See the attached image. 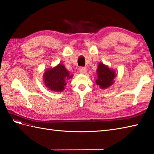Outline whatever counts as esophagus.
Instances as JSON below:
<instances>
[{"mask_svg":"<svg viewBox=\"0 0 154 154\" xmlns=\"http://www.w3.org/2000/svg\"><path fill=\"white\" fill-rule=\"evenodd\" d=\"M87 69H86L85 67H80V69H79L80 73H82V74H85V73L86 72H87Z\"/></svg>","mask_w":154,"mask_h":154,"instance_id":"obj_1","label":"esophagus"}]
</instances>
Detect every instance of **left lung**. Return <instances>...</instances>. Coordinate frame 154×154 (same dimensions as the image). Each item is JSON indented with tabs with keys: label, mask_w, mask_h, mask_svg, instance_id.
<instances>
[{
	"label": "left lung",
	"mask_w": 154,
	"mask_h": 154,
	"mask_svg": "<svg viewBox=\"0 0 154 154\" xmlns=\"http://www.w3.org/2000/svg\"><path fill=\"white\" fill-rule=\"evenodd\" d=\"M98 79L96 80V83L100 87L101 89H105L109 87L113 84V79L116 74L103 63H100L98 65L97 70Z\"/></svg>",
	"instance_id": "left-lung-1"
}]
</instances>
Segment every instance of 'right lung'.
<instances>
[{
	"label": "right lung",
	"mask_w": 154,
	"mask_h": 154,
	"mask_svg": "<svg viewBox=\"0 0 154 154\" xmlns=\"http://www.w3.org/2000/svg\"><path fill=\"white\" fill-rule=\"evenodd\" d=\"M69 71L64 65L59 64L54 68H51L45 72L44 75L45 86L54 91H62L66 85V81L69 79Z\"/></svg>",
	"instance_id": "obj_1"
}]
</instances>
